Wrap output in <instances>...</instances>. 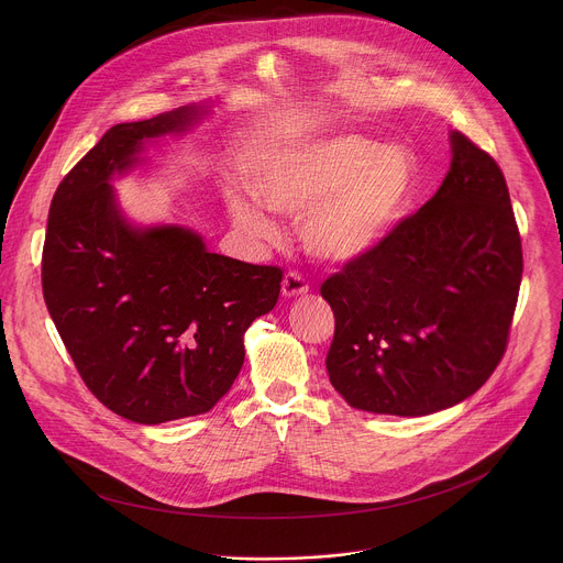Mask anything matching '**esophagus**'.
I'll return each instance as SVG.
<instances>
[{
    "label": "esophagus",
    "instance_id": "1",
    "mask_svg": "<svg viewBox=\"0 0 563 563\" xmlns=\"http://www.w3.org/2000/svg\"><path fill=\"white\" fill-rule=\"evenodd\" d=\"M308 284L306 279L299 275V273H288L282 282V295L286 299H299V297H306L308 295Z\"/></svg>",
    "mask_w": 563,
    "mask_h": 563
}]
</instances>
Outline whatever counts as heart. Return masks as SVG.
<instances>
[{
  "mask_svg": "<svg viewBox=\"0 0 563 563\" xmlns=\"http://www.w3.org/2000/svg\"><path fill=\"white\" fill-rule=\"evenodd\" d=\"M251 197L228 195V212L249 239L275 242L264 212L301 219L299 241L324 264H355L377 253L401 225L418 186V162L402 145L360 134L314 136L266 152L249 168Z\"/></svg>",
  "mask_w": 563,
  "mask_h": 563,
  "instance_id": "obj_1",
  "label": "heart"
}]
</instances>
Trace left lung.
I'll list each match as a JSON object with an SVG mask.
<instances>
[{"mask_svg":"<svg viewBox=\"0 0 563 563\" xmlns=\"http://www.w3.org/2000/svg\"><path fill=\"white\" fill-rule=\"evenodd\" d=\"M438 192L371 257L322 284L335 317L331 386L355 409L429 416L473 397L500 362L522 244L498 164L451 132Z\"/></svg>","mask_w":563,"mask_h":563,"instance_id":"8db88e82","label":"left lung"}]
</instances>
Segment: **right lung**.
<instances>
[{"label": "right lung", "mask_w": 563, "mask_h": 563, "mask_svg": "<svg viewBox=\"0 0 563 563\" xmlns=\"http://www.w3.org/2000/svg\"><path fill=\"white\" fill-rule=\"evenodd\" d=\"M214 103L119 123L58 186L43 249V295L84 384L114 413L161 424L210 411L244 362V331L279 297L282 271L212 253L177 223L125 217L117 177L184 136Z\"/></svg>", "instance_id": "1"}]
</instances>
